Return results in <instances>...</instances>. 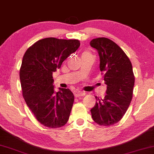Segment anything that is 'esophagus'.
Instances as JSON below:
<instances>
[{
	"label": "esophagus",
	"mask_w": 154,
	"mask_h": 154,
	"mask_svg": "<svg viewBox=\"0 0 154 154\" xmlns=\"http://www.w3.org/2000/svg\"><path fill=\"white\" fill-rule=\"evenodd\" d=\"M85 94H86L85 93V92H83V91H77V92H75V97H79V96H85Z\"/></svg>",
	"instance_id": "34e87169"
}]
</instances>
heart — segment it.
Instances as JSON below:
<instances>
[{
	"instance_id": "b5f03b06",
	"label": "heart",
	"mask_w": 154,
	"mask_h": 154,
	"mask_svg": "<svg viewBox=\"0 0 154 154\" xmlns=\"http://www.w3.org/2000/svg\"><path fill=\"white\" fill-rule=\"evenodd\" d=\"M85 55H91V53L89 52H88V51H85V52L83 53L82 56H85Z\"/></svg>"
}]
</instances>
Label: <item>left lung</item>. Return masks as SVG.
Returning a JSON list of instances; mask_svg holds the SVG:
<instances>
[{
  "label": "left lung",
  "mask_w": 154,
  "mask_h": 154,
  "mask_svg": "<svg viewBox=\"0 0 154 154\" xmlns=\"http://www.w3.org/2000/svg\"><path fill=\"white\" fill-rule=\"evenodd\" d=\"M90 45L98 51L100 70L103 72V80L107 85L105 97H95L91 116L100 125H112L121 120L132 98L134 85L132 65L122 48L109 38H94Z\"/></svg>",
  "instance_id": "obj_1"
}]
</instances>
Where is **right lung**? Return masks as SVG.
<instances>
[{
  "instance_id": "add662e5",
  "label": "right lung",
  "mask_w": 154,
  "mask_h": 154,
  "mask_svg": "<svg viewBox=\"0 0 154 154\" xmlns=\"http://www.w3.org/2000/svg\"><path fill=\"white\" fill-rule=\"evenodd\" d=\"M79 46L77 39L45 38L30 46L22 58V95L36 120L48 128H60L68 121L75 97L69 89L55 91L53 72Z\"/></svg>"
}]
</instances>
